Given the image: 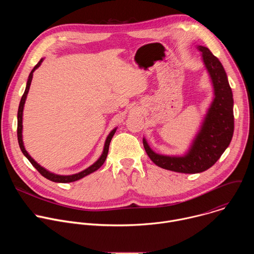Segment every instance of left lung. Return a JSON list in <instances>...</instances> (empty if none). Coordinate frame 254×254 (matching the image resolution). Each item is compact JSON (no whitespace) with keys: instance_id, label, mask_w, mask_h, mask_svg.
<instances>
[{"instance_id":"obj_1","label":"left lung","mask_w":254,"mask_h":254,"mask_svg":"<svg viewBox=\"0 0 254 254\" xmlns=\"http://www.w3.org/2000/svg\"><path fill=\"white\" fill-rule=\"evenodd\" d=\"M196 48L210 77L213 98L189 149L182 156L158 154L142 137L144 150L157 166L184 174H197L211 168L228 148L234 130L233 94L224 67L207 47L197 45Z\"/></svg>"}]
</instances>
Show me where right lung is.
I'll list each match as a JSON object with an SVG mask.
<instances>
[{"mask_svg":"<svg viewBox=\"0 0 254 254\" xmlns=\"http://www.w3.org/2000/svg\"><path fill=\"white\" fill-rule=\"evenodd\" d=\"M44 61V58H41V60L35 65V67L32 69V71L30 72L29 74V77H28V80H27V84H26V88H25V91H24V94L21 98V101H20V104H19V110H18V128H17V134H18V141H19V146H20V149L23 153V155L29 160V162L33 165V167L37 170L43 177H45L46 179L52 181V182H55V183H71V182H75V181L77 180H80L82 178H84L85 176L95 172L96 170H98L104 163V161L106 160V157H107V153H108V148H110V143H111V140L115 134V132L117 131L118 129V127H115L110 133H108V135L106 136V139L104 141V147H103V151L100 155V157L98 158V160L96 162H94L91 166H89L88 168H86L85 170L79 172V173H76V174H72V175H59V174H55V173H52L50 171H48L47 169H45L44 167H42L41 165H39L37 162H36L30 155L29 153L26 151L25 149V146H24V141H23V111H24V106H25V102H26V99H27V95H28V92H29V89H30V85H31V82H32V78H33V73L34 71L39 68L40 65L42 64V62Z\"/></svg>","mask_w":254,"mask_h":254,"instance_id":"add662e5","label":"right lung"}]
</instances>
